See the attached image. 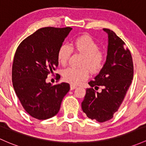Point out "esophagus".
Listing matches in <instances>:
<instances>
[{"label": "esophagus", "mask_w": 146, "mask_h": 146, "mask_svg": "<svg viewBox=\"0 0 146 146\" xmlns=\"http://www.w3.org/2000/svg\"><path fill=\"white\" fill-rule=\"evenodd\" d=\"M77 86L76 85H73V84H70V90H73V89H75Z\"/></svg>", "instance_id": "obj_1"}]
</instances>
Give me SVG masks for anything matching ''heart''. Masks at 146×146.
Here are the masks:
<instances>
[{
  "instance_id": "1",
  "label": "heart",
  "mask_w": 146,
  "mask_h": 146,
  "mask_svg": "<svg viewBox=\"0 0 146 146\" xmlns=\"http://www.w3.org/2000/svg\"><path fill=\"white\" fill-rule=\"evenodd\" d=\"M73 50L84 56L82 62V68H66L62 72L65 81L73 84H78L89 78V69L92 73L100 70L105 64V56L100 51L98 44L92 37L84 35L78 37L72 42L70 46L66 44L61 45L57 51V60L61 65L68 63Z\"/></svg>"
}]
</instances>
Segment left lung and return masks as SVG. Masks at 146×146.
<instances>
[{
	"instance_id": "left-lung-1",
	"label": "left lung",
	"mask_w": 146,
	"mask_h": 146,
	"mask_svg": "<svg viewBox=\"0 0 146 146\" xmlns=\"http://www.w3.org/2000/svg\"><path fill=\"white\" fill-rule=\"evenodd\" d=\"M108 35L106 62L94 80L89 82L91 88L86 89L82 102V111L88 118L102 123L113 118L118 111L132 83L134 74L132 57L125 43L114 32L104 28ZM103 86L100 93L93 87Z\"/></svg>"
}]
</instances>
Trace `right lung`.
<instances>
[{"instance_id":"1","label":"right lung","mask_w":146,"mask_h":146,"mask_svg":"<svg viewBox=\"0 0 146 146\" xmlns=\"http://www.w3.org/2000/svg\"><path fill=\"white\" fill-rule=\"evenodd\" d=\"M71 30L70 27L40 28L16 50L12 71L14 91L24 110L36 119L55 116L70 90L68 83L52 85L46 80L58 66L57 51Z\"/></svg>"}]
</instances>
